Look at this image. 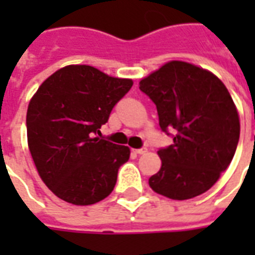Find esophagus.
Instances as JSON below:
<instances>
[{"label":"esophagus","mask_w":255,"mask_h":255,"mask_svg":"<svg viewBox=\"0 0 255 255\" xmlns=\"http://www.w3.org/2000/svg\"><path fill=\"white\" fill-rule=\"evenodd\" d=\"M146 151H147V149H146V147H143V149H135V150H133V153H135V154H144Z\"/></svg>","instance_id":"1"}]
</instances>
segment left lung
I'll return each instance as SVG.
<instances>
[{"mask_svg":"<svg viewBox=\"0 0 255 255\" xmlns=\"http://www.w3.org/2000/svg\"><path fill=\"white\" fill-rule=\"evenodd\" d=\"M155 104L162 131L173 144L158 150L160 171L153 191L176 201L198 197L213 186L234 158L241 122L225 84L208 69L169 61L139 82Z\"/></svg>","mask_w":255,"mask_h":255,"instance_id":"8db88e82","label":"left lung"}]
</instances>
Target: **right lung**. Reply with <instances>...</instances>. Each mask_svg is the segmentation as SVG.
<instances>
[{
	"label": "right lung",
	"instance_id": "obj_1",
	"mask_svg": "<svg viewBox=\"0 0 255 255\" xmlns=\"http://www.w3.org/2000/svg\"><path fill=\"white\" fill-rule=\"evenodd\" d=\"M90 65H67L50 75L27 109V142L47 188L65 202L93 205L115 188L129 147L98 136L113 106L132 87Z\"/></svg>",
	"mask_w": 255,
	"mask_h": 255
}]
</instances>
